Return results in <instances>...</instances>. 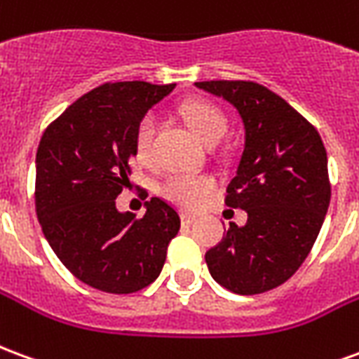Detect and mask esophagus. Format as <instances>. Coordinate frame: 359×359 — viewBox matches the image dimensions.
<instances>
[{"label": "esophagus", "mask_w": 359, "mask_h": 359, "mask_svg": "<svg viewBox=\"0 0 359 359\" xmlns=\"http://www.w3.org/2000/svg\"><path fill=\"white\" fill-rule=\"evenodd\" d=\"M198 217L196 215H190V213H180V223L182 225H194Z\"/></svg>", "instance_id": "obj_1"}]
</instances>
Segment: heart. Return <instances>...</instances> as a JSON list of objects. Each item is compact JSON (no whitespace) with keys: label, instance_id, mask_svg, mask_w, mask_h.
Returning a JSON list of instances; mask_svg holds the SVG:
<instances>
[{"label":"heart","instance_id":"obj_1","mask_svg":"<svg viewBox=\"0 0 359 359\" xmlns=\"http://www.w3.org/2000/svg\"><path fill=\"white\" fill-rule=\"evenodd\" d=\"M180 117L184 118L188 128L208 146H213L225 134L226 115L221 107L203 97L187 100L179 107ZM157 121L148 113L140 118L134 133V154L142 165L154 161L156 149ZM215 190V179L210 175H190V172H175L157 187V194L182 210H196Z\"/></svg>","mask_w":359,"mask_h":359}]
</instances>
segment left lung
Wrapping results in <instances>:
<instances>
[{"label": "left lung", "instance_id": "obj_1", "mask_svg": "<svg viewBox=\"0 0 359 359\" xmlns=\"http://www.w3.org/2000/svg\"><path fill=\"white\" fill-rule=\"evenodd\" d=\"M238 109L246 130L225 203L248 213L205 252L211 277L234 294H262L298 271L331 202L327 151L317 128L292 105L252 81L196 82Z\"/></svg>", "mask_w": 359, "mask_h": 359}]
</instances>
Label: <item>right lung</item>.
Here are the masks:
<instances>
[{
    "instance_id": "add662e5",
    "label": "right lung",
    "mask_w": 359,
    "mask_h": 359,
    "mask_svg": "<svg viewBox=\"0 0 359 359\" xmlns=\"http://www.w3.org/2000/svg\"><path fill=\"white\" fill-rule=\"evenodd\" d=\"M175 84L105 82L69 105L43 130L36 154V215L61 264L84 285L130 294L163 269L180 217L161 198L146 213L115 205L133 172L134 133Z\"/></svg>"
}]
</instances>
